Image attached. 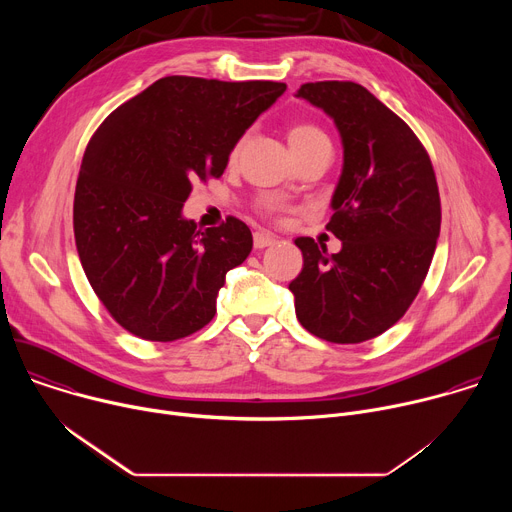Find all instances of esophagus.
Segmentation results:
<instances>
[{
    "label": "esophagus",
    "instance_id": "esophagus-1",
    "mask_svg": "<svg viewBox=\"0 0 512 512\" xmlns=\"http://www.w3.org/2000/svg\"><path fill=\"white\" fill-rule=\"evenodd\" d=\"M277 243V237H273L271 233H265V231H257L253 235V245L255 249H265V247H271Z\"/></svg>",
    "mask_w": 512,
    "mask_h": 512
}]
</instances>
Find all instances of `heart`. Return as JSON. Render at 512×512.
<instances>
[{"label": "heart", "mask_w": 512, "mask_h": 512, "mask_svg": "<svg viewBox=\"0 0 512 512\" xmlns=\"http://www.w3.org/2000/svg\"><path fill=\"white\" fill-rule=\"evenodd\" d=\"M287 139H289V145L291 150H294V154H300L304 150H308L310 145H316V143H322V141H328V135L314 123H308V121H298V123H291L287 127ZM330 143V141H328ZM243 145V139H239L235 145H233V156L239 154ZM261 212L269 218H273V221H283L285 216V208L279 204V202H273V200H267L263 206H261Z\"/></svg>", "instance_id": "1"}]
</instances>
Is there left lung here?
Wrapping results in <instances>:
<instances>
[{
  "label": "left lung",
  "instance_id": "8db88e82",
  "mask_svg": "<svg viewBox=\"0 0 512 512\" xmlns=\"http://www.w3.org/2000/svg\"><path fill=\"white\" fill-rule=\"evenodd\" d=\"M298 97L324 109L342 135L344 166L326 225L342 249L296 239L304 267L289 291L308 332L358 344L389 330L417 298L440 237V190L419 137L362 85L306 83Z\"/></svg>",
  "mask_w": 512,
  "mask_h": 512
}]
</instances>
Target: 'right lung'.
<instances>
[{
  "mask_svg": "<svg viewBox=\"0 0 512 512\" xmlns=\"http://www.w3.org/2000/svg\"><path fill=\"white\" fill-rule=\"evenodd\" d=\"M283 91L172 75L93 133L72 206L75 243L97 298L133 336L174 342L214 318L218 289L253 237L235 216L200 231L180 212L196 180L223 176L233 145Z\"/></svg>",
  "mask_w": 512,
  "mask_h": 512,
  "instance_id": "add662e5",
  "label": "right lung"
}]
</instances>
